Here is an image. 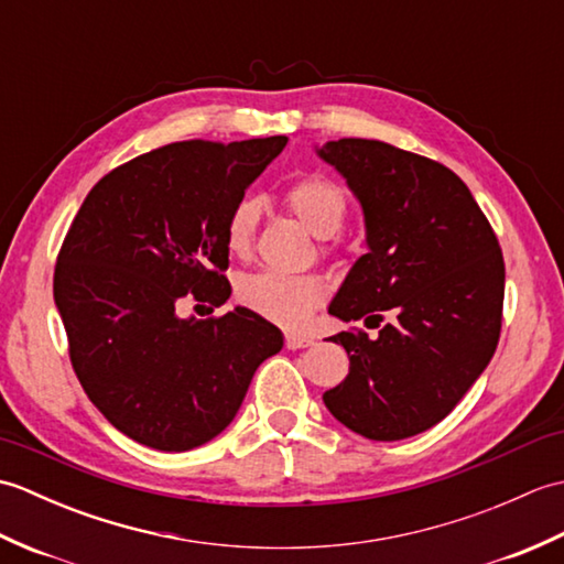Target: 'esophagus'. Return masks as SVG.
Returning <instances> with one entry per match:
<instances>
[{
  "instance_id": "obj_1",
  "label": "esophagus",
  "mask_w": 564,
  "mask_h": 564,
  "mask_svg": "<svg viewBox=\"0 0 564 564\" xmlns=\"http://www.w3.org/2000/svg\"><path fill=\"white\" fill-rule=\"evenodd\" d=\"M313 344H315V339L307 337V334H295V332L285 334V349H291V351L307 349V346H313Z\"/></svg>"
}]
</instances>
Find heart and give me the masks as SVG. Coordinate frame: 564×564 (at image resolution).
<instances>
[{"label": "heart", "mask_w": 564, "mask_h": 564, "mask_svg": "<svg viewBox=\"0 0 564 564\" xmlns=\"http://www.w3.org/2000/svg\"><path fill=\"white\" fill-rule=\"evenodd\" d=\"M285 206L315 237L337 235L346 218L344 191L325 176H303L285 191ZM259 206L254 198L237 200L225 220V245L235 257H247L254 245ZM239 303L275 325L295 327L325 301V285L313 275H289L279 271L251 273L239 283Z\"/></svg>", "instance_id": "obj_1"}]
</instances>
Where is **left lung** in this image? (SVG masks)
I'll return each mask as SVG.
<instances>
[{
    "label": "left lung",
    "instance_id": "left-lung-1",
    "mask_svg": "<svg viewBox=\"0 0 564 564\" xmlns=\"http://www.w3.org/2000/svg\"><path fill=\"white\" fill-rule=\"evenodd\" d=\"M317 154L364 208L368 254L329 305L344 322H393L370 339L334 334L349 376L322 394L327 410L370 441H400L451 414L495 356L505 257L470 188L448 166L380 140L341 138Z\"/></svg>",
    "mask_w": 564,
    "mask_h": 564
}]
</instances>
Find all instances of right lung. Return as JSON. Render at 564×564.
<instances>
[{
  "label": "right lung",
  "mask_w": 564,
  "mask_h": 564,
  "mask_svg": "<svg viewBox=\"0 0 564 564\" xmlns=\"http://www.w3.org/2000/svg\"><path fill=\"white\" fill-rule=\"evenodd\" d=\"M289 138L186 140L130 160L84 198L59 247L53 295L84 392L142 446L182 453L232 422L281 329L235 307L178 317L191 293L220 307L225 220ZM210 307V310H213Z\"/></svg>",
  "instance_id": "add662e5"
}]
</instances>
